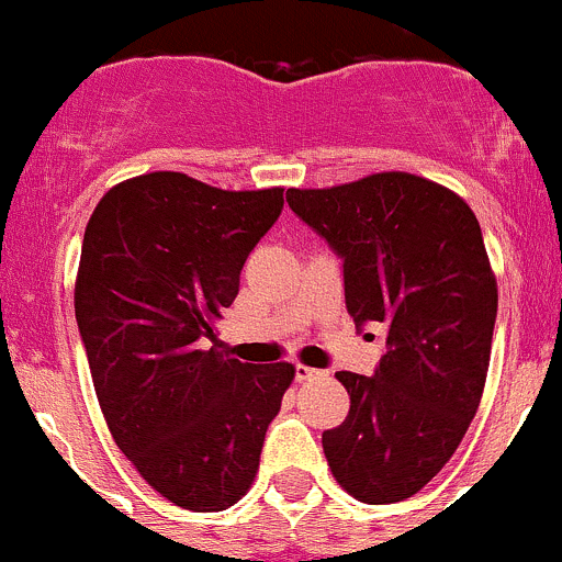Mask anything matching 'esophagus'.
I'll return each instance as SVG.
<instances>
[{"instance_id":"esophagus-1","label":"esophagus","mask_w":562,"mask_h":562,"mask_svg":"<svg viewBox=\"0 0 562 562\" xmlns=\"http://www.w3.org/2000/svg\"><path fill=\"white\" fill-rule=\"evenodd\" d=\"M293 375H296L299 383H304V381H313V378L321 375V372L313 370V367H307V364H296V370H293Z\"/></svg>"}]
</instances>
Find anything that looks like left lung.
Listing matches in <instances>:
<instances>
[{"instance_id":"8db88e82","label":"left lung","mask_w":562,"mask_h":562,"mask_svg":"<svg viewBox=\"0 0 562 562\" xmlns=\"http://www.w3.org/2000/svg\"><path fill=\"white\" fill-rule=\"evenodd\" d=\"M288 206L342 258L356 326H386L375 375L337 372L350 411L323 454L356 501H405L449 462L484 394L497 282L481 225L449 187L405 171L293 187Z\"/></svg>"}]
</instances>
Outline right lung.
<instances>
[{
	"mask_svg": "<svg viewBox=\"0 0 562 562\" xmlns=\"http://www.w3.org/2000/svg\"><path fill=\"white\" fill-rule=\"evenodd\" d=\"M282 203V187L155 171L111 187L83 234L76 321L100 411L151 490L187 512L245 495L293 381L288 361L241 364L214 334Z\"/></svg>",
	"mask_w": 562,
	"mask_h": 562,
	"instance_id": "1",
	"label": "right lung"
}]
</instances>
